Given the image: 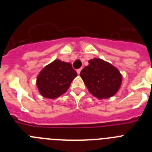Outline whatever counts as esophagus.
I'll use <instances>...</instances> for the list:
<instances>
[{
    "instance_id": "1",
    "label": "esophagus",
    "mask_w": 152,
    "mask_h": 152,
    "mask_svg": "<svg viewBox=\"0 0 152 152\" xmlns=\"http://www.w3.org/2000/svg\"><path fill=\"white\" fill-rule=\"evenodd\" d=\"M81 69H82V68H79V69L77 70V73L78 74V75L80 73V72H81Z\"/></svg>"
}]
</instances>
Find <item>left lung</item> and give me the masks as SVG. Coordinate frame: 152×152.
<instances>
[{"label": "left lung", "instance_id": "1", "mask_svg": "<svg viewBox=\"0 0 152 152\" xmlns=\"http://www.w3.org/2000/svg\"><path fill=\"white\" fill-rule=\"evenodd\" d=\"M80 75L89 92L100 100L116 94L121 86L122 75L117 68L100 58L90 60Z\"/></svg>", "mask_w": 152, "mask_h": 152}]
</instances>
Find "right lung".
Listing matches in <instances>:
<instances>
[{"label":"right lung","mask_w":152,"mask_h":152,"mask_svg":"<svg viewBox=\"0 0 152 152\" xmlns=\"http://www.w3.org/2000/svg\"><path fill=\"white\" fill-rule=\"evenodd\" d=\"M77 72L70 63L55 60L39 74L36 85L42 96L55 99L66 92Z\"/></svg>","instance_id":"1"}]
</instances>
